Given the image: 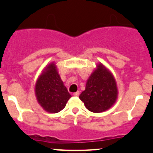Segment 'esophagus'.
<instances>
[{"mask_svg":"<svg viewBox=\"0 0 153 153\" xmlns=\"http://www.w3.org/2000/svg\"><path fill=\"white\" fill-rule=\"evenodd\" d=\"M74 95L75 96V97H78V96L79 95V92L77 91V92H76V93H74Z\"/></svg>","mask_w":153,"mask_h":153,"instance_id":"esophagus-1","label":"esophagus"}]
</instances>
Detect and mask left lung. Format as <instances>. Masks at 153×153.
<instances>
[{
    "label": "left lung",
    "instance_id": "obj_1",
    "mask_svg": "<svg viewBox=\"0 0 153 153\" xmlns=\"http://www.w3.org/2000/svg\"><path fill=\"white\" fill-rule=\"evenodd\" d=\"M79 97L86 109L93 113H102L110 109L118 98L117 81L111 71L99 63Z\"/></svg>",
    "mask_w": 153,
    "mask_h": 153
}]
</instances>
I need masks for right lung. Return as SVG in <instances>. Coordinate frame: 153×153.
<instances>
[{"mask_svg": "<svg viewBox=\"0 0 153 153\" xmlns=\"http://www.w3.org/2000/svg\"><path fill=\"white\" fill-rule=\"evenodd\" d=\"M34 91L40 106L51 113L61 111L71 97L58 74L54 62L47 65L42 70L36 79Z\"/></svg>", "mask_w": 153, "mask_h": 153, "instance_id": "right-lung-1", "label": "right lung"}]
</instances>
